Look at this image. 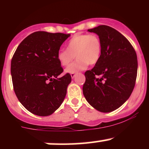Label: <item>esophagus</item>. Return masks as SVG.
Wrapping results in <instances>:
<instances>
[{
    "label": "esophagus",
    "instance_id": "1",
    "mask_svg": "<svg viewBox=\"0 0 149 149\" xmlns=\"http://www.w3.org/2000/svg\"><path fill=\"white\" fill-rule=\"evenodd\" d=\"M75 76H76V74H75V73H71V78H74Z\"/></svg>",
    "mask_w": 149,
    "mask_h": 149
}]
</instances>
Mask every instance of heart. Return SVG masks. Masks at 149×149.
Returning a JSON list of instances; mask_svg holds the SVG:
<instances>
[{"label":"heart","mask_w":149,"mask_h":149,"mask_svg":"<svg viewBox=\"0 0 149 149\" xmlns=\"http://www.w3.org/2000/svg\"><path fill=\"white\" fill-rule=\"evenodd\" d=\"M66 49H59L57 57L59 64L66 66L76 56L77 60L65 69V73L71 74L85 70L89 64L98 63L102 53V42L95 33H77L68 42Z\"/></svg>","instance_id":"b5f03b06"}]
</instances>
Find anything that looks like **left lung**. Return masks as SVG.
I'll return each instance as SVG.
<instances>
[{
	"mask_svg": "<svg viewBox=\"0 0 149 149\" xmlns=\"http://www.w3.org/2000/svg\"><path fill=\"white\" fill-rule=\"evenodd\" d=\"M88 31L98 36L102 53L98 63L85 73L83 95L97 111L111 112L130 97L137 74V57L124 36L117 30L100 25Z\"/></svg>",
	"mask_w": 149,
	"mask_h": 149,
	"instance_id": "left-lung-1",
	"label": "left lung"
}]
</instances>
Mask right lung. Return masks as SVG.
<instances>
[{
  "label": "right lung",
  "mask_w": 149,
  "mask_h": 149,
  "mask_svg": "<svg viewBox=\"0 0 149 149\" xmlns=\"http://www.w3.org/2000/svg\"><path fill=\"white\" fill-rule=\"evenodd\" d=\"M70 34L36 31L19 44L11 61L17 97L29 111L39 116L52 114L66 95L71 76L59 78L63 69L57 54Z\"/></svg>",
  "instance_id": "right-lung-1"
}]
</instances>
